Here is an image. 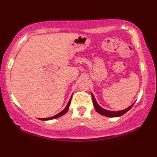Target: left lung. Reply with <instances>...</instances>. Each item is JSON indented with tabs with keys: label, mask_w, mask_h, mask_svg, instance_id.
I'll return each instance as SVG.
<instances>
[{
	"label": "left lung",
	"mask_w": 157,
	"mask_h": 157,
	"mask_svg": "<svg viewBox=\"0 0 157 157\" xmlns=\"http://www.w3.org/2000/svg\"><path fill=\"white\" fill-rule=\"evenodd\" d=\"M91 96H92V99H93L94 106V107H95L96 111H97V113H99V114L102 115V116H107V117H110V118H114V117H118V116H123V115L125 114V113L127 112V111H129V109H131L134 105V104H133V105H132L131 106L128 107V108H126L125 109H123V110L109 111V110H107V109H105L102 108L101 107H100L99 105H98L97 101H96L95 97H94V94L92 93H91Z\"/></svg>",
	"instance_id": "1"
}]
</instances>
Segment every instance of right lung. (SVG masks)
Returning <instances> with one entry per match:
<instances>
[{
  "instance_id": "right-lung-1",
  "label": "right lung",
  "mask_w": 157,
  "mask_h": 157,
  "mask_svg": "<svg viewBox=\"0 0 157 157\" xmlns=\"http://www.w3.org/2000/svg\"><path fill=\"white\" fill-rule=\"evenodd\" d=\"M71 99H69V102H68V104H67V107H66L65 108H64L63 110H62L61 112H60L59 113H58V114L56 115V116H52V117H50V118H40V120H41V121H48V120H52V119H55V118H59V117L62 116H63V115L65 114V113H67V111H68V109H69V105H70V103H71Z\"/></svg>"
}]
</instances>
